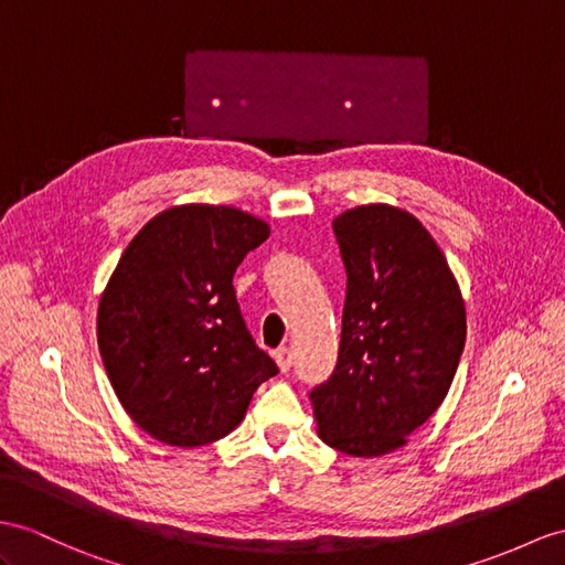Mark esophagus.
I'll list each match as a JSON object with an SVG mask.
<instances>
[{
	"label": "esophagus",
	"instance_id": "esophagus-1",
	"mask_svg": "<svg viewBox=\"0 0 565 565\" xmlns=\"http://www.w3.org/2000/svg\"><path fill=\"white\" fill-rule=\"evenodd\" d=\"M275 362H278L280 371H290L292 369V352L287 348H280L278 352H275Z\"/></svg>",
	"mask_w": 565,
	"mask_h": 565
}]
</instances>
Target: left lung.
Instances as JSON below:
<instances>
[{
	"label": "left lung",
	"instance_id": "1",
	"mask_svg": "<svg viewBox=\"0 0 565 565\" xmlns=\"http://www.w3.org/2000/svg\"><path fill=\"white\" fill-rule=\"evenodd\" d=\"M333 232L348 270L340 350L309 397L323 444L376 458L444 403L465 350V301L444 252L407 211L356 205Z\"/></svg>",
	"mask_w": 565,
	"mask_h": 565
}]
</instances>
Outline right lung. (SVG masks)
<instances>
[{
	"mask_svg": "<svg viewBox=\"0 0 565 565\" xmlns=\"http://www.w3.org/2000/svg\"><path fill=\"white\" fill-rule=\"evenodd\" d=\"M270 227L230 205L162 211L124 249L98 307V348L127 415L158 441L196 448L244 419L278 374L246 328L235 278Z\"/></svg>",
	"mask_w": 565,
	"mask_h": 565,
	"instance_id": "obj_1",
	"label": "right lung"
}]
</instances>
